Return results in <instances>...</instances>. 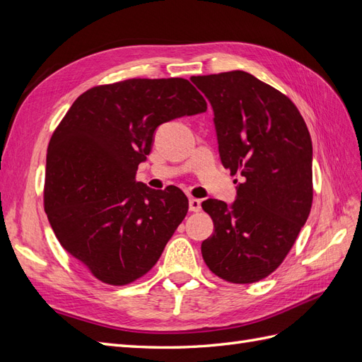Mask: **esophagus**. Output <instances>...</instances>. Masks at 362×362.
<instances>
[{
	"instance_id": "obj_1",
	"label": "esophagus",
	"mask_w": 362,
	"mask_h": 362,
	"mask_svg": "<svg viewBox=\"0 0 362 362\" xmlns=\"http://www.w3.org/2000/svg\"><path fill=\"white\" fill-rule=\"evenodd\" d=\"M189 210L193 211V213L201 211V201L196 199V198H190V201H189Z\"/></svg>"
}]
</instances>
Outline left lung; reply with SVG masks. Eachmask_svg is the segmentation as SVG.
I'll return each mask as SVG.
<instances>
[{
  "mask_svg": "<svg viewBox=\"0 0 362 362\" xmlns=\"http://www.w3.org/2000/svg\"><path fill=\"white\" fill-rule=\"evenodd\" d=\"M192 81L213 107L222 164L242 177L231 206L202 202L214 223V234L202 242V258L228 282L261 281L286 259L311 211L310 131L288 96L247 72Z\"/></svg>",
  "mask_w": 362,
  "mask_h": 362,
  "instance_id": "obj_1",
  "label": "left lung"
}]
</instances>
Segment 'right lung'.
<instances>
[{"instance_id": "1", "label": "right lung", "mask_w": 362, "mask_h": 362, "mask_svg": "<svg viewBox=\"0 0 362 362\" xmlns=\"http://www.w3.org/2000/svg\"><path fill=\"white\" fill-rule=\"evenodd\" d=\"M184 78H131L76 98L48 145L43 208L63 249L108 286H127L156 266L189 211L175 185L136 181L158 125L204 113Z\"/></svg>"}]
</instances>
